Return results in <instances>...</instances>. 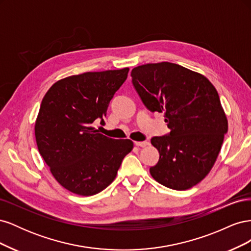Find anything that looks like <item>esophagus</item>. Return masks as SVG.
<instances>
[{"label":"esophagus","instance_id":"esophagus-1","mask_svg":"<svg viewBox=\"0 0 251 251\" xmlns=\"http://www.w3.org/2000/svg\"><path fill=\"white\" fill-rule=\"evenodd\" d=\"M134 143L136 147H140V148H146L149 144L148 141H135Z\"/></svg>","mask_w":251,"mask_h":251}]
</instances>
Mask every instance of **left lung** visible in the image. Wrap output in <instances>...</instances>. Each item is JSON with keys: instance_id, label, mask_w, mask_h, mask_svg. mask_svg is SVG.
Wrapping results in <instances>:
<instances>
[{"instance_id": "obj_1", "label": "left lung", "mask_w": 251, "mask_h": 251, "mask_svg": "<svg viewBox=\"0 0 251 251\" xmlns=\"http://www.w3.org/2000/svg\"><path fill=\"white\" fill-rule=\"evenodd\" d=\"M131 76L144 105L164 113L171 130L151 140L159 151L151 177L176 191L198 184L214 166L228 130L216 88L204 75L169 62L138 66Z\"/></svg>"}]
</instances>
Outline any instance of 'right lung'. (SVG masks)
I'll use <instances>...</instances> for the list:
<instances>
[{
	"label": "right lung",
	"mask_w": 251,
	"mask_h": 251,
	"mask_svg": "<svg viewBox=\"0 0 251 251\" xmlns=\"http://www.w3.org/2000/svg\"><path fill=\"white\" fill-rule=\"evenodd\" d=\"M128 68L72 75L45 94L34 126L37 149L52 176L67 191L93 196L115 179L130 139H113L92 124L107 115L109 103L127 77Z\"/></svg>",
	"instance_id": "right-lung-1"
}]
</instances>
